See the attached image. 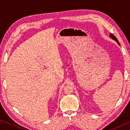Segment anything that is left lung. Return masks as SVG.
Here are the masks:
<instances>
[{
	"label": "left lung",
	"mask_w": 130,
	"mask_h": 130,
	"mask_svg": "<svg viewBox=\"0 0 130 130\" xmlns=\"http://www.w3.org/2000/svg\"><path fill=\"white\" fill-rule=\"evenodd\" d=\"M109 36H110V37H111L113 39H115V40L116 42H118V43L119 44V45H120V43H119V41H118V39L116 38V37H115V36H114L113 34H112L111 33V34H109Z\"/></svg>",
	"instance_id": "1"
}]
</instances>
